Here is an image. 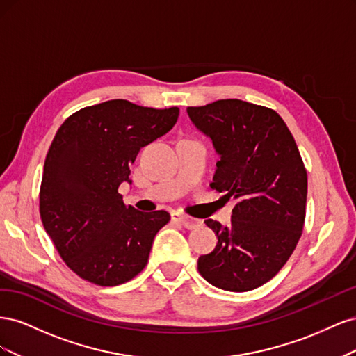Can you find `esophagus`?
I'll return each instance as SVG.
<instances>
[{
	"label": "esophagus",
	"mask_w": 356,
	"mask_h": 356,
	"mask_svg": "<svg viewBox=\"0 0 356 356\" xmlns=\"http://www.w3.org/2000/svg\"><path fill=\"white\" fill-rule=\"evenodd\" d=\"M172 221L178 222V224H181V225H184V227L188 229V230L200 227V225H202V221H200V220L187 217V215H182V213H178V212H177V213H172Z\"/></svg>",
	"instance_id": "34e87169"
}]
</instances>
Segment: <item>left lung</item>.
<instances>
[{
	"mask_svg": "<svg viewBox=\"0 0 356 356\" xmlns=\"http://www.w3.org/2000/svg\"><path fill=\"white\" fill-rule=\"evenodd\" d=\"M187 113L220 154L211 188L238 200L230 227L204 221L218 243L199 257V273L233 293L261 286L288 261L305 225L307 172L294 136L275 110L241 99Z\"/></svg>",
	"mask_w": 356,
	"mask_h": 356,
	"instance_id": "left-lung-1",
	"label": "left lung"
}]
</instances>
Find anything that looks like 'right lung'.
<instances>
[{"label":"right lung","mask_w":356,"mask_h":356,"mask_svg":"<svg viewBox=\"0 0 356 356\" xmlns=\"http://www.w3.org/2000/svg\"><path fill=\"white\" fill-rule=\"evenodd\" d=\"M178 115V106L113 99L79 110L58 129L42 169L40 215L62 260L84 281L115 286L147 266L170 215L127 207L118 187L132 182L139 149L169 132Z\"/></svg>","instance_id":"right-lung-1"}]
</instances>
